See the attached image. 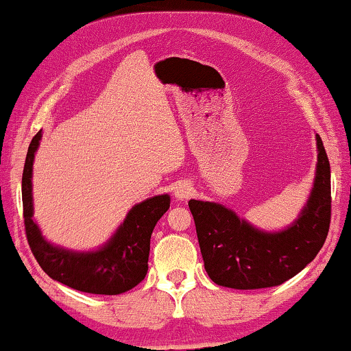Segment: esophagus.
Wrapping results in <instances>:
<instances>
[{
  "label": "esophagus",
  "mask_w": 351,
  "mask_h": 351,
  "mask_svg": "<svg viewBox=\"0 0 351 351\" xmlns=\"http://www.w3.org/2000/svg\"><path fill=\"white\" fill-rule=\"evenodd\" d=\"M193 194V186L188 182H179L174 186V196L177 199H188Z\"/></svg>",
  "instance_id": "34e87169"
}]
</instances>
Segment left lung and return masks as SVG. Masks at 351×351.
I'll use <instances>...</instances> for the list:
<instances>
[{
	"label": "left lung",
	"mask_w": 351,
	"mask_h": 351,
	"mask_svg": "<svg viewBox=\"0 0 351 351\" xmlns=\"http://www.w3.org/2000/svg\"><path fill=\"white\" fill-rule=\"evenodd\" d=\"M314 188L298 219L281 232H263L221 204L188 202L204 267L215 284L239 290L274 287L298 274L325 243L331 223V169L317 134Z\"/></svg>",
	"instance_id": "8db88e82"
}]
</instances>
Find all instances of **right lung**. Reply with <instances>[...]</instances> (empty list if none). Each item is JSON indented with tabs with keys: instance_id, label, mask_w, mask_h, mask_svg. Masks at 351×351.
I'll list each match as a JSON object with an SVG mask.
<instances>
[{
	"instance_id": "add662e5",
	"label": "right lung",
	"mask_w": 351,
	"mask_h": 351,
	"mask_svg": "<svg viewBox=\"0 0 351 351\" xmlns=\"http://www.w3.org/2000/svg\"><path fill=\"white\" fill-rule=\"evenodd\" d=\"M40 138L42 130L29 144L21 177L26 239L40 268L55 281L86 293L119 295L136 287L147 274L150 237L157 221L168 212L171 197L161 194L136 204L100 250L77 252L53 246L32 219V161Z\"/></svg>"
}]
</instances>
